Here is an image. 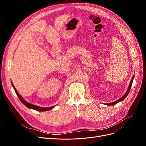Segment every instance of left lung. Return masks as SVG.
<instances>
[{
    "label": "left lung",
    "instance_id": "left-lung-1",
    "mask_svg": "<svg viewBox=\"0 0 146 146\" xmlns=\"http://www.w3.org/2000/svg\"><path fill=\"white\" fill-rule=\"evenodd\" d=\"M134 78V76H133L132 79H131V82H130V83H129V85L128 88V89H127V92H126V93L124 94V96H122L121 98H119V99H118V100H117L116 101L113 102H112V103L105 104V105H113L117 104V103H118V102H121V101H123L124 99L127 96V95H128V94H129V90H130V89H131V86H132V83H133V81Z\"/></svg>",
    "mask_w": 146,
    "mask_h": 146
}]
</instances>
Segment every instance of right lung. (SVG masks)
<instances>
[{"mask_svg":"<svg viewBox=\"0 0 146 146\" xmlns=\"http://www.w3.org/2000/svg\"><path fill=\"white\" fill-rule=\"evenodd\" d=\"M12 83V85L13 88L14 89H15V92H16V94H17V96H18V98H19V100L21 101V102L23 104H24L25 106H26L27 107H28V108H29V109H33V110H34L37 111H41V112H42V111H49V110L52 109V108H54V107L55 106H51V107H47V108H46V107H45H45H40V106H36V105L31 104H30V103H29V102H27L26 101L24 100V99L19 94V93L18 92V91L17 90L16 88H15V86H13V83Z\"/></svg>","mask_w":146,"mask_h":146,"instance_id":"add662e5","label":"right lung"}]
</instances>
